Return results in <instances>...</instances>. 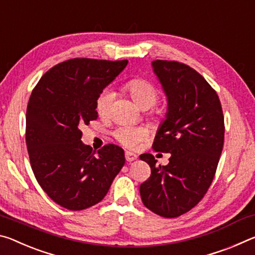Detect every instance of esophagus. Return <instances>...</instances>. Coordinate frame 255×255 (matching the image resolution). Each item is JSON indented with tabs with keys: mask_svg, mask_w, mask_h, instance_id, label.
<instances>
[{
	"mask_svg": "<svg viewBox=\"0 0 255 255\" xmlns=\"http://www.w3.org/2000/svg\"><path fill=\"white\" fill-rule=\"evenodd\" d=\"M136 157L137 156L135 155V153H133L131 151H125V159H127V161H128V162L135 160Z\"/></svg>",
	"mask_w": 255,
	"mask_h": 255,
	"instance_id": "esophagus-1",
	"label": "esophagus"
}]
</instances>
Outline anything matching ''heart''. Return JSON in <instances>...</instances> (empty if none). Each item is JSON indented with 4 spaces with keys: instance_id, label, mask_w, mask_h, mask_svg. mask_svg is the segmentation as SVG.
<instances>
[{
    "instance_id": "1",
    "label": "heart",
    "mask_w": 255,
    "mask_h": 255,
    "mask_svg": "<svg viewBox=\"0 0 255 255\" xmlns=\"http://www.w3.org/2000/svg\"><path fill=\"white\" fill-rule=\"evenodd\" d=\"M134 102L142 108L153 106L158 99V91L152 83L142 79H134L127 85ZM115 97V91L111 87H106L100 91L96 98V111L100 116H105L111 110L112 103ZM148 135L147 128L135 125H121L114 132L115 139L125 147L134 149Z\"/></svg>"
}]
</instances>
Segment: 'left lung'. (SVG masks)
<instances>
[{
	"label": "left lung",
	"mask_w": 255,
	"mask_h": 255,
	"mask_svg": "<svg viewBox=\"0 0 255 255\" xmlns=\"http://www.w3.org/2000/svg\"><path fill=\"white\" fill-rule=\"evenodd\" d=\"M151 65L167 97L152 147L170 158L157 166L151 153L140 156L151 168L140 195L149 210L175 218L197 206L211 185L224 147V115L218 95L194 69L175 61Z\"/></svg>",
	"instance_id": "obj_1"
}]
</instances>
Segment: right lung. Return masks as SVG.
<instances>
[{
  "label": "right lung",
  "instance_id": "add662e5",
  "mask_svg": "<svg viewBox=\"0 0 255 255\" xmlns=\"http://www.w3.org/2000/svg\"><path fill=\"white\" fill-rule=\"evenodd\" d=\"M128 60L72 58L49 69L32 90L26 115V143L35 177L49 198L69 210L102 201L125 164L124 150L98 151L81 141L80 127L98 118L96 98Z\"/></svg>",
  "mask_w": 255,
  "mask_h": 255
}]
</instances>
